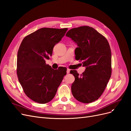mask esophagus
Segmentation results:
<instances>
[{
    "instance_id": "34e87169",
    "label": "esophagus",
    "mask_w": 131,
    "mask_h": 131,
    "mask_svg": "<svg viewBox=\"0 0 131 131\" xmlns=\"http://www.w3.org/2000/svg\"><path fill=\"white\" fill-rule=\"evenodd\" d=\"M70 69H67V74H69V73H70Z\"/></svg>"
}]
</instances>
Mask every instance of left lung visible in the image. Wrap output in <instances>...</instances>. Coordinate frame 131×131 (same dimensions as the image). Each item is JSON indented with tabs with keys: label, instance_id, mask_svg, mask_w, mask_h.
<instances>
[{
	"label": "left lung",
	"instance_id": "1",
	"mask_svg": "<svg viewBox=\"0 0 131 131\" xmlns=\"http://www.w3.org/2000/svg\"><path fill=\"white\" fill-rule=\"evenodd\" d=\"M66 36L77 43L75 59L86 67L82 74L71 70L75 81L72 92L74 98L84 103H90L101 97L112 75V53L107 39L89 26L70 29Z\"/></svg>",
	"mask_w": 131,
	"mask_h": 131
}]
</instances>
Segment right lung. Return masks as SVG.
Masks as SVG:
<instances>
[{"mask_svg": "<svg viewBox=\"0 0 131 131\" xmlns=\"http://www.w3.org/2000/svg\"><path fill=\"white\" fill-rule=\"evenodd\" d=\"M68 28H42L28 35L17 53V75L23 91L31 100L45 104L54 98L66 68L53 69L45 60L52 54L54 46L61 41Z\"/></svg>", "mask_w": 131, "mask_h": 131, "instance_id": "right-lung-1", "label": "right lung"}]
</instances>
